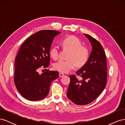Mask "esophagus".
I'll return each mask as SVG.
<instances>
[{
  "label": "esophagus",
  "instance_id": "34e87169",
  "mask_svg": "<svg viewBox=\"0 0 125 125\" xmlns=\"http://www.w3.org/2000/svg\"><path fill=\"white\" fill-rule=\"evenodd\" d=\"M59 77H62L64 76V75H65V74H64L62 73H60L59 74Z\"/></svg>",
  "mask_w": 125,
  "mask_h": 125
}]
</instances>
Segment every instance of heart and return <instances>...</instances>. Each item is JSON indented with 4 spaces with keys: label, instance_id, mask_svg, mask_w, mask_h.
I'll list each match as a JSON object with an SVG mask.
<instances>
[{
    "label": "heart",
    "instance_id": "b5f03b06",
    "mask_svg": "<svg viewBox=\"0 0 125 125\" xmlns=\"http://www.w3.org/2000/svg\"><path fill=\"white\" fill-rule=\"evenodd\" d=\"M62 45L64 50L68 51L67 60H59L55 62L53 68L60 73H67L78 67L83 66L89 58L88 49L82 45L81 41L77 37L71 35L65 37L62 40ZM52 58L57 59L59 56V49L56 46L52 47L50 51Z\"/></svg>",
    "mask_w": 125,
    "mask_h": 125
}]
</instances>
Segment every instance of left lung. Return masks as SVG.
Here are the masks:
<instances>
[{"instance_id": "left-lung-1", "label": "left lung", "mask_w": 125, "mask_h": 125, "mask_svg": "<svg viewBox=\"0 0 125 125\" xmlns=\"http://www.w3.org/2000/svg\"><path fill=\"white\" fill-rule=\"evenodd\" d=\"M92 50L89 59L76 74L81 77L78 80L75 75H70V82L67 96L75 104L84 105L95 100L102 92L107 83V63L104 49L99 41L88 34Z\"/></svg>"}]
</instances>
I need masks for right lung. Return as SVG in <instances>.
Segmentation results:
<instances>
[{
	"mask_svg": "<svg viewBox=\"0 0 125 125\" xmlns=\"http://www.w3.org/2000/svg\"><path fill=\"white\" fill-rule=\"evenodd\" d=\"M61 32L42 30L26 39L18 52L14 62V82L18 91L32 101L43 99L49 93L52 81L59 77L58 71L47 70L39 74L40 68L50 65V51L54 37Z\"/></svg>",
	"mask_w": 125,
	"mask_h": 125,
	"instance_id": "right-lung-1",
	"label": "right lung"
}]
</instances>
